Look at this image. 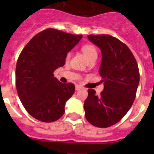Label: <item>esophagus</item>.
Instances as JSON below:
<instances>
[{"instance_id": "esophagus-1", "label": "esophagus", "mask_w": 154, "mask_h": 154, "mask_svg": "<svg viewBox=\"0 0 154 154\" xmlns=\"http://www.w3.org/2000/svg\"><path fill=\"white\" fill-rule=\"evenodd\" d=\"M82 88V87L80 86V85H75V89H76V91H78V90H80V89H81Z\"/></svg>"}]
</instances>
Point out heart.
<instances>
[{
  "mask_svg": "<svg viewBox=\"0 0 154 154\" xmlns=\"http://www.w3.org/2000/svg\"><path fill=\"white\" fill-rule=\"evenodd\" d=\"M82 51H83V54L85 57H86L87 60H90L91 58H93L94 57H97V53L96 51V48L94 45L91 44H86L83 45L81 48ZM70 58V54H68L66 56V60H68Z\"/></svg>",
  "mask_w": 154,
  "mask_h": 154,
  "instance_id": "b5f03b06",
  "label": "heart"
}]
</instances>
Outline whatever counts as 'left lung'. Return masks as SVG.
I'll return each mask as SVG.
<instances>
[{
  "label": "left lung",
  "instance_id": "8db88e82",
  "mask_svg": "<svg viewBox=\"0 0 154 154\" xmlns=\"http://www.w3.org/2000/svg\"><path fill=\"white\" fill-rule=\"evenodd\" d=\"M101 51L99 74L104 88L100 96L88 90L84 102L86 119L97 127H111L122 120L133 105L139 83V71L129 48L110 35H88Z\"/></svg>",
  "mask_w": 154,
  "mask_h": 154
}]
</instances>
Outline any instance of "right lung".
Instances as JSON below:
<instances>
[{"label": "right lung", "mask_w": 154, "mask_h": 154, "mask_svg": "<svg viewBox=\"0 0 154 154\" xmlns=\"http://www.w3.org/2000/svg\"><path fill=\"white\" fill-rule=\"evenodd\" d=\"M82 37L48 28L32 37L20 54L15 68L17 92L27 112L37 120L53 122L64 114L75 87L60 83L54 72L64 66L67 54Z\"/></svg>", "instance_id": "right-lung-1"}]
</instances>
